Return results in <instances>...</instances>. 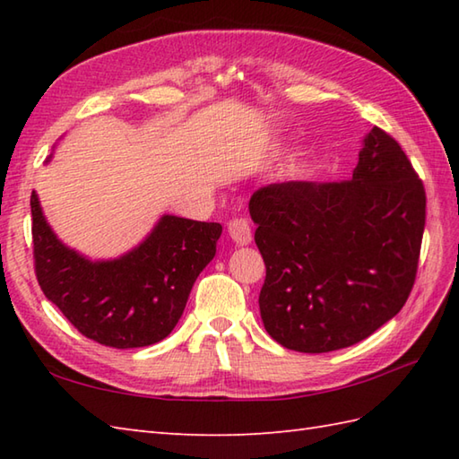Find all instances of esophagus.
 I'll return each instance as SVG.
<instances>
[{"instance_id": "esophagus-1", "label": "esophagus", "mask_w": 459, "mask_h": 459, "mask_svg": "<svg viewBox=\"0 0 459 459\" xmlns=\"http://www.w3.org/2000/svg\"><path fill=\"white\" fill-rule=\"evenodd\" d=\"M229 237L237 242L238 247H247L252 240V229L247 219H232L229 222Z\"/></svg>"}]
</instances>
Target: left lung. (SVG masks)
I'll use <instances>...</instances> for the list:
<instances>
[{
    "instance_id": "8db88e82",
    "label": "left lung",
    "mask_w": 459,
    "mask_h": 459,
    "mask_svg": "<svg viewBox=\"0 0 459 459\" xmlns=\"http://www.w3.org/2000/svg\"><path fill=\"white\" fill-rule=\"evenodd\" d=\"M266 264L260 316L299 353H329L373 335L416 280L426 191L401 145L370 130L349 181H288L250 197Z\"/></svg>"
}]
</instances>
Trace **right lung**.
I'll use <instances>...</instances> for the list:
<instances>
[{
  "label": "right lung",
  "instance_id": "obj_1",
  "mask_svg": "<svg viewBox=\"0 0 459 459\" xmlns=\"http://www.w3.org/2000/svg\"><path fill=\"white\" fill-rule=\"evenodd\" d=\"M31 217L43 294L84 337L114 349L153 345L171 333L222 232L219 222L163 214L142 245L92 262L56 238L35 191Z\"/></svg>",
  "mask_w": 459,
  "mask_h": 459
}]
</instances>
